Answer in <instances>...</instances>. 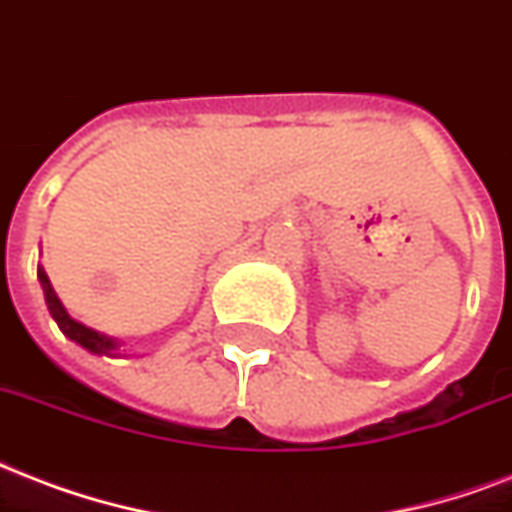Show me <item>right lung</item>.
<instances>
[{"mask_svg":"<svg viewBox=\"0 0 512 512\" xmlns=\"http://www.w3.org/2000/svg\"><path fill=\"white\" fill-rule=\"evenodd\" d=\"M39 283H42V288H45V301H47V310H50V315H53V320L58 323V328H61L63 334L69 336L71 342L82 344L85 350L95 352V355H109V352L117 347V342L114 339H109V336L98 334V331H93V328L82 326V323H77L74 318H69V312L63 310L61 299L55 296L53 285H50V280H47L45 269H39Z\"/></svg>","mask_w":512,"mask_h":512,"instance_id":"right-lung-1","label":"right lung"}]
</instances>
